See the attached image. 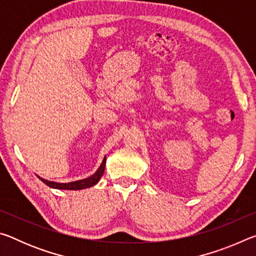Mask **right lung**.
<instances>
[{"label": "right lung", "mask_w": 256, "mask_h": 256, "mask_svg": "<svg viewBox=\"0 0 256 256\" xmlns=\"http://www.w3.org/2000/svg\"><path fill=\"white\" fill-rule=\"evenodd\" d=\"M105 166H106V157L102 159L100 166L98 167L96 172H94L92 176L86 177L84 180L70 182V183H58V182L53 180H47L45 178H42V177L38 176L42 183H45L47 186H50L52 188H58V190H84V188H89L92 186L96 185L104 175V172H105Z\"/></svg>", "instance_id": "right-lung-1"}]
</instances>
